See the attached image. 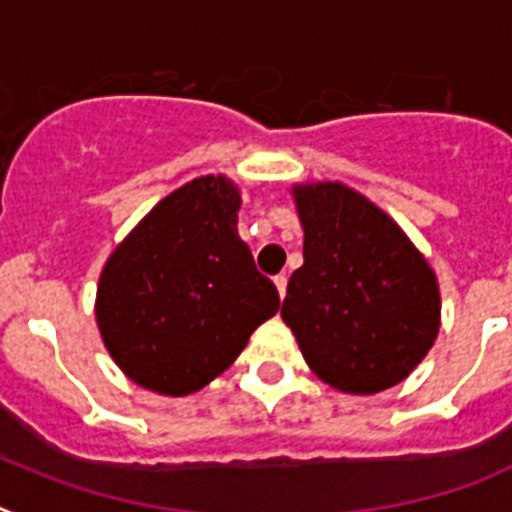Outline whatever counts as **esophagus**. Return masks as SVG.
<instances>
[{"mask_svg": "<svg viewBox=\"0 0 512 512\" xmlns=\"http://www.w3.org/2000/svg\"><path fill=\"white\" fill-rule=\"evenodd\" d=\"M275 281V288H278V293H281V299L286 296V286H288V275L281 273V275H275L273 278Z\"/></svg>", "mask_w": 512, "mask_h": 512, "instance_id": "esophagus-1", "label": "esophagus"}]
</instances>
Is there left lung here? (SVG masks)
I'll use <instances>...</instances> for the list:
<instances>
[{"mask_svg":"<svg viewBox=\"0 0 512 512\" xmlns=\"http://www.w3.org/2000/svg\"><path fill=\"white\" fill-rule=\"evenodd\" d=\"M304 265L281 317L324 384L376 394L399 384L433 348L441 296L430 265L384 211L322 182L293 190Z\"/></svg>","mask_w":512,"mask_h":512,"instance_id":"1","label":"left lung"}]
</instances>
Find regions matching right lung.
Masks as SVG:
<instances>
[{
  "instance_id": "obj_1",
  "label": "right lung",
  "mask_w": 512,
  "mask_h": 512,
  "mask_svg": "<svg viewBox=\"0 0 512 512\" xmlns=\"http://www.w3.org/2000/svg\"><path fill=\"white\" fill-rule=\"evenodd\" d=\"M239 193L198 177L167 195L110 255L97 324L113 361L136 384L185 397L237 361L281 306L237 234Z\"/></svg>"
}]
</instances>
